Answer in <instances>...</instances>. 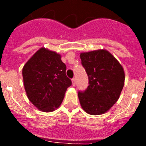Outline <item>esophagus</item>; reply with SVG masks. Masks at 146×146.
<instances>
[{"mask_svg": "<svg viewBox=\"0 0 146 146\" xmlns=\"http://www.w3.org/2000/svg\"><path fill=\"white\" fill-rule=\"evenodd\" d=\"M72 86H74L76 85V79L75 78H73V79L72 80Z\"/></svg>", "mask_w": 146, "mask_h": 146, "instance_id": "obj_1", "label": "esophagus"}]
</instances>
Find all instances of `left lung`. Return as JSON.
<instances>
[{
	"label": "left lung",
	"mask_w": 146,
	"mask_h": 146,
	"mask_svg": "<svg viewBox=\"0 0 146 146\" xmlns=\"http://www.w3.org/2000/svg\"><path fill=\"white\" fill-rule=\"evenodd\" d=\"M80 57L89 80L88 88L78 93L81 107L90 115L104 114L119 99L124 86L123 66L104 49L81 52Z\"/></svg>",
	"instance_id": "1"
}]
</instances>
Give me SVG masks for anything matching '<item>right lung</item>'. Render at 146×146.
Wrapping results in <instances>:
<instances>
[{
    "instance_id": "add662e5",
    "label": "right lung",
    "mask_w": 146,
    "mask_h": 146,
    "mask_svg": "<svg viewBox=\"0 0 146 146\" xmlns=\"http://www.w3.org/2000/svg\"><path fill=\"white\" fill-rule=\"evenodd\" d=\"M61 55L41 47L23 68V83L30 102L38 110L50 113L58 108L72 81L66 75Z\"/></svg>"
}]
</instances>
